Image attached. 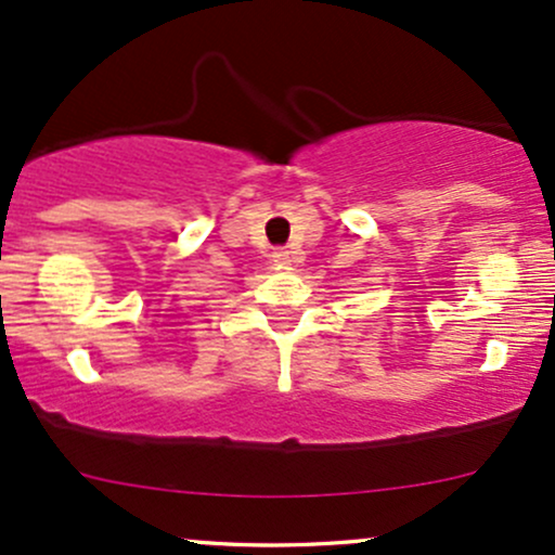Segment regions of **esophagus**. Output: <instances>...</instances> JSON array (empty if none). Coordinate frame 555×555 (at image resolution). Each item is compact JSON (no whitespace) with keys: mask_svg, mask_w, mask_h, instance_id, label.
Instances as JSON below:
<instances>
[{"mask_svg":"<svg viewBox=\"0 0 555 555\" xmlns=\"http://www.w3.org/2000/svg\"><path fill=\"white\" fill-rule=\"evenodd\" d=\"M273 263L289 266L292 263V253L289 250H276V253H273Z\"/></svg>","mask_w":555,"mask_h":555,"instance_id":"esophagus-1","label":"esophagus"}]
</instances>
